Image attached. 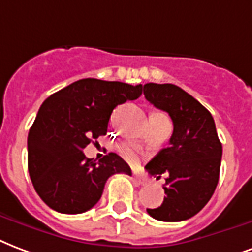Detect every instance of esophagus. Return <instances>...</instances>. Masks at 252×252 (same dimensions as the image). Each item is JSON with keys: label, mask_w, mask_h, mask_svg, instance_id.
<instances>
[{"label": "esophagus", "mask_w": 252, "mask_h": 252, "mask_svg": "<svg viewBox=\"0 0 252 252\" xmlns=\"http://www.w3.org/2000/svg\"><path fill=\"white\" fill-rule=\"evenodd\" d=\"M133 179H134V182L137 183V185H145V179H143L142 177H139V175H137V174H134Z\"/></svg>", "instance_id": "esophagus-1"}]
</instances>
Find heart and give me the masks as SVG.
<instances>
[{
    "instance_id": "obj_1",
    "label": "heart",
    "mask_w": 252,
    "mask_h": 252,
    "mask_svg": "<svg viewBox=\"0 0 252 252\" xmlns=\"http://www.w3.org/2000/svg\"><path fill=\"white\" fill-rule=\"evenodd\" d=\"M119 153L121 155L126 158L130 162H135L137 160V154H135V150H134V147L131 145H128V143H125L122 146L119 147Z\"/></svg>"
}]
</instances>
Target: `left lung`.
Here are the masks:
<instances>
[{
	"label": "left lung",
	"mask_w": 252,
	"mask_h": 252,
	"mask_svg": "<svg viewBox=\"0 0 252 252\" xmlns=\"http://www.w3.org/2000/svg\"><path fill=\"white\" fill-rule=\"evenodd\" d=\"M143 94L174 125L169 146L146 164L157 179L167 174L163 203L147 213L162 222L186 220L207 205L218 185L222 143L215 122L205 106L173 83H146Z\"/></svg>",
	"instance_id": "left-lung-1"
}]
</instances>
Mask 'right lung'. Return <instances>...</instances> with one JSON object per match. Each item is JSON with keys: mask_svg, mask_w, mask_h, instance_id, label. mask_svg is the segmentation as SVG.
Returning <instances> with one entry per match:
<instances>
[{"mask_svg": "<svg viewBox=\"0 0 252 252\" xmlns=\"http://www.w3.org/2000/svg\"><path fill=\"white\" fill-rule=\"evenodd\" d=\"M141 94L142 85L85 78L45 99L28 135V169L37 194L50 209L85 213L101 199L111 175H131L118 154L93 162L82 150L106 135L117 106Z\"/></svg>", "mask_w": 252, "mask_h": 252, "instance_id": "add662e5", "label": "right lung"}]
</instances>
